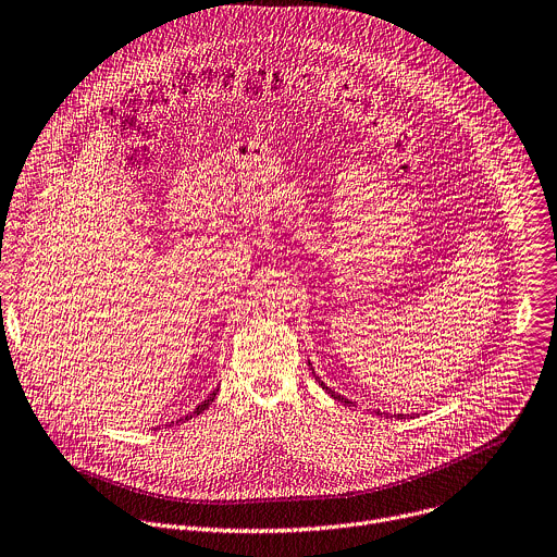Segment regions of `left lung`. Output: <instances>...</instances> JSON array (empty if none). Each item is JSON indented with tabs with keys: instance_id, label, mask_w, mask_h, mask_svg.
<instances>
[{
	"instance_id": "left-lung-1",
	"label": "left lung",
	"mask_w": 557,
	"mask_h": 557,
	"mask_svg": "<svg viewBox=\"0 0 557 557\" xmlns=\"http://www.w3.org/2000/svg\"><path fill=\"white\" fill-rule=\"evenodd\" d=\"M314 376H317V374H314ZM317 381H319V385H321V387H323L327 394H332V398H334V400H338V403H343V405H347V407H354V403H349V400H347V398H343L341 394L332 392V389H330V387H327V385H325V383H323L319 376H317ZM376 413H381V411H376ZM381 416H383V413H381ZM398 418H403V413H398Z\"/></svg>"
}]
</instances>
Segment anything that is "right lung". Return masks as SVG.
<instances>
[{
  "label": "right lung",
  "mask_w": 557,
  "mask_h": 557,
  "mask_svg": "<svg viewBox=\"0 0 557 557\" xmlns=\"http://www.w3.org/2000/svg\"><path fill=\"white\" fill-rule=\"evenodd\" d=\"M216 392H219V389H214V392H212V394H210V396H208V398H206V400H203V403H201V405H199L195 411H190L188 416H185V420H190L193 416H199V413H203V411H206V409H208V407L214 403V398H216ZM181 420H183V418H181Z\"/></svg>",
  "instance_id": "right-lung-1"
}]
</instances>
